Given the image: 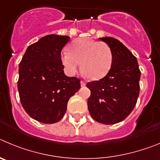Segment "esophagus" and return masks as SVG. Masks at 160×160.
Listing matches in <instances>:
<instances>
[{
  "label": "esophagus",
  "instance_id": "1",
  "mask_svg": "<svg viewBox=\"0 0 160 160\" xmlns=\"http://www.w3.org/2000/svg\"><path fill=\"white\" fill-rule=\"evenodd\" d=\"M80 84H81L82 87H84V86L86 85V83L84 81H81L80 82Z\"/></svg>",
  "mask_w": 160,
  "mask_h": 160
}]
</instances>
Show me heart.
Instances as JSON below:
<instances>
[{
    "label": "heart",
    "instance_id": "b5f03b06",
    "mask_svg": "<svg viewBox=\"0 0 160 160\" xmlns=\"http://www.w3.org/2000/svg\"><path fill=\"white\" fill-rule=\"evenodd\" d=\"M69 50L62 52L60 59L70 76L77 72L80 63L83 72L92 80L103 78L112 68L113 52L106 43L82 37L72 43Z\"/></svg>",
    "mask_w": 160,
    "mask_h": 160
}]
</instances>
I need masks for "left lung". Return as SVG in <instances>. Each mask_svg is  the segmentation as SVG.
<instances>
[{"mask_svg":"<svg viewBox=\"0 0 160 160\" xmlns=\"http://www.w3.org/2000/svg\"><path fill=\"white\" fill-rule=\"evenodd\" d=\"M113 52L110 72L100 80L88 82L91 96L88 108L91 116L100 123L114 124L130 115L139 94L140 71L136 57L113 37H102Z\"/></svg>","mask_w":160,"mask_h":160,"instance_id":"1","label":"left lung"}]
</instances>
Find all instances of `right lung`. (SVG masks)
Segmentation results:
<instances>
[{
	"label": "right lung",
	"mask_w": 160,
	"mask_h": 160,
	"mask_svg": "<svg viewBox=\"0 0 160 160\" xmlns=\"http://www.w3.org/2000/svg\"><path fill=\"white\" fill-rule=\"evenodd\" d=\"M69 37L45 36L28 47L19 64L20 100L32 119L43 123L60 121L68 100L80 88V80L64 72L60 59Z\"/></svg>",
	"instance_id": "right-lung-1"
}]
</instances>
